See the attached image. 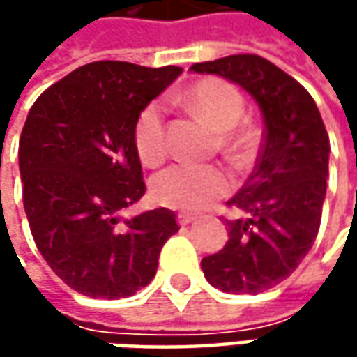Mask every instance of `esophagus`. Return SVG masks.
<instances>
[{"mask_svg": "<svg viewBox=\"0 0 357 357\" xmlns=\"http://www.w3.org/2000/svg\"><path fill=\"white\" fill-rule=\"evenodd\" d=\"M176 218H178V225H183V227H186V225H190V222H195V220H197V216H195V214H188V213H181Z\"/></svg>", "mask_w": 357, "mask_h": 357, "instance_id": "1", "label": "esophagus"}]
</instances>
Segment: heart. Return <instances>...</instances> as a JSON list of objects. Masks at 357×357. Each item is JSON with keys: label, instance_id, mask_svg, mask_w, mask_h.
<instances>
[{"label": "heart", "instance_id": "heart-1", "mask_svg": "<svg viewBox=\"0 0 357 357\" xmlns=\"http://www.w3.org/2000/svg\"><path fill=\"white\" fill-rule=\"evenodd\" d=\"M185 105L208 127L220 132V144L228 153H240L250 144V132L238 127L244 113L240 91L222 79H202L185 93ZM137 155L144 165H158L167 155L165 111L158 101L144 105L132 127ZM232 186L228 172L218 165L176 162L153 178L151 192L158 204L176 211H202L225 197Z\"/></svg>", "mask_w": 357, "mask_h": 357}]
</instances>
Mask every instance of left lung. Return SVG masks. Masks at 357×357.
I'll return each mask as SVG.
<instances>
[{"mask_svg": "<svg viewBox=\"0 0 357 357\" xmlns=\"http://www.w3.org/2000/svg\"><path fill=\"white\" fill-rule=\"evenodd\" d=\"M190 71L238 83L256 99L264 141L246 185L228 200V242L200 266L214 288L258 294L286 280L310 252L322 220L330 139L312 95L260 55L195 63Z\"/></svg>", "mask_w": 357, "mask_h": 357, "instance_id": "obj_1", "label": "left lung"}]
</instances>
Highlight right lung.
<instances>
[{
	"label": "right lung",
	"mask_w": 357,
	"mask_h": 357,
	"mask_svg": "<svg viewBox=\"0 0 357 357\" xmlns=\"http://www.w3.org/2000/svg\"><path fill=\"white\" fill-rule=\"evenodd\" d=\"M181 67L93 61L35 101L20 139L23 206L35 244L69 288L89 298L137 294L178 232L169 208L119 213L146 190L132 127Z\"/></svg>",
	"instance_id": "add662e5"
}]
</instances>
